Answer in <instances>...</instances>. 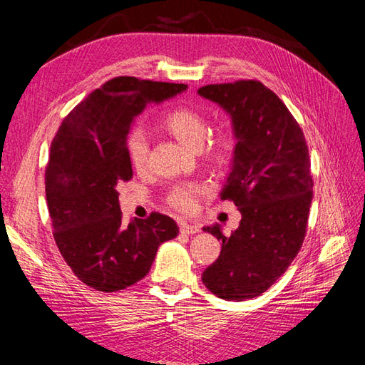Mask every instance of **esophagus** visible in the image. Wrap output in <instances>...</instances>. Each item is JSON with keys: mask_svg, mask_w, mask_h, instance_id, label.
<instances>
[{"mask_svg": "<svg viewBox=\"0 0 365 365\" xmlns=\"http://www.w3.org/2000/svg\"><path fill=\"white\" fill-rule=\"evenodd\" d=\"M199 230H200V227L197 226V224H192V222H185V221L180 224V232H182V234L195 235V234H197Z\"/></svg>", "mask_w": 365, "mask_h": 365, "instance_id": "obj_1", "label": "esophagus"}]
</instances>
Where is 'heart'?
<instances>
[{
  "label": "heart",
  "mask_w": 365,
  "mask_h": 365,
  "mask_svg": "<svg viewBox=\"0 0 365 365\" xmlns=\"http://www.w3.org/2000/svg\"><path fill=\"white\" fill-rule=\"evenodd\" d=\"M161 127L173 135L177 141L199 149L210 133V122L207 115L190 106H177L169 110L161 118ZM237 138L230 130H221L210 138L207 145V157L216 166H226L234 157ZM125 152L130 165L136 170H144L149 158V144L141 130H131L125 138ZM208 188L202 183H180L168 192V202L175 210L191 213L196 210L199 197L204 196Z\"/></svg>",
  "instance_id": "obj_1"
}]
</instances>
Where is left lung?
Wrapping results in <instances>:
<instances>
[{
  "label": "left lung",
  "instance_id": "8db88e82",
  "mask_svg": "<svg viewBox=\"0 0 365 365\" xmlns=\"http://www.w3.org/2000/svg\"><path fill=\"white\" fill-rule=\"evenodd\" d=\"M197 92L232 119L237 147L221 199L242 213L230 237L220 224L204 227L222 245L202 282L222 299L255 298L285 273L304 242L314 187L306 138L260 81L208 84Z\"/></svg>",
  "mask_w": 365,
  "mask_h": 365
}]
</instances>
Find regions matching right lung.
Here are the masks:
<instances>
[{
	"label": "right lung",
	"instance_id": "1",
	"mask_svg": "<svg viewBox=\"0 0 365 365\" xmlns=\"http://www.w3.org/2000/svg\"><path fill=\"white\" fill-rule=\"evenodd\" d=\"M187 88L118 76L76 105L53 139L45 170L53 237L92 289L110 293L141 281L158 246L178 234L175 221L157 212L123 226L118 187L133 177L125 138L136 115Z\"/></svg>",
	"mask_w": 365,
	"mask_h": 365
}]
</instances>
